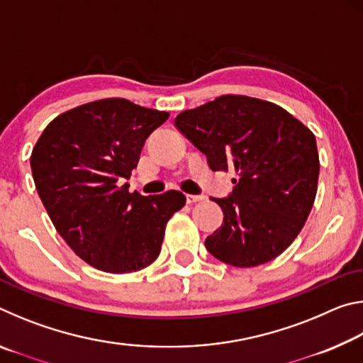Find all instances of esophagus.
Here are the masks:
<instances>
[{
    "label": "esophagus",
    "mask_w": 363,
    "mask_h": 363,
    "mask_svg": "<svg viewBox=\"0 0 363 363\" xmlns=\"http://www.w3.org/2000/svg\"><path fill=\"white\" fill-rule=\"evenodd\" d=\"M205 200L203 195H190V194H186V201L190 205V203H196V201H201Z\"/></svg>",
    "instance_id": "esophagus-1"
}]
</instances>
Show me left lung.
<instances>
[{
    "label": "left lung",
    "mask_w": 363,
    "mask_h": 363,
    "mask_svg": "<svg viewBox=\"0 0 363 363\" xmlns=\"http://www.w3.org/2000/svg\"><path fill=\"white\" fill-rule=\"evenodd\" d=\"M174 125L213 171L237 174L232 192L213 199L224 219L206 237V250L235 267L259 266L284 253L317 194L320 163L309 128L272 102L233 94L184 110Z\"/></svg>",
    "instance_id": "8db88e82"
}]
</instances>
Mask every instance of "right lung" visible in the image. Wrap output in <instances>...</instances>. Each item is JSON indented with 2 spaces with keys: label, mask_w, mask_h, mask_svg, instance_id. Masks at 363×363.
Instances as JSON below:
<instances>
[{
  "label": "right lung",
  "mask_w": 363,
  "mask_h": 363,
  "mask_svg": "<svg viewBox=\"0 0 363 363\" xmlns=\"http://www.w3.org/2000/svg\"><path fill=\"white\" fill-rule=\"evenodd\" d=\"M168 116L120 97L94 101L56 116L33 147L35 187L54 227L104 272H136L155 261L167 223L186 205L177 190L143 196L118 184Z\"/></svg>",
  "instance_id": "add662e5"
}]
</instances>
